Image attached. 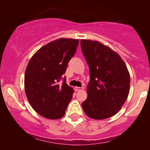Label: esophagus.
Instances as JSON below:
<instances>
[{"label":"esophagus","instance_id":"1","mask_svg":"<svg viewBox=\"0 0 150 150\" xmlns=\"http://www.w3.org/2000/svg\"><path fill=\"white\" fill-rule=\"evenodd\" d=\"M83 89L82 87H75V90L77 91V92H79V91H81Z\"/></svg>","mask_w":150,"mask_h":150}]
</instances>
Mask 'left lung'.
<instances>
[{"label": "left lung", "mask_w": 150, "mask_h": 150, "mask_svg": "<svg viewBox=\"0 0 150 150\" xmlns=\"http://www.w3.org/2000/svg\"><path fill=\"white\" fill-rule=\"evenodd\" d=\"M81 49L89 65L87 99L82 103L87 116L101 120L114 116L128 98L130 75L124 61L109 47L82 39Z\"/></svg>", "instance_id": "1"}]
</instances>
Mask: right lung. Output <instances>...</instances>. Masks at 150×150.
Masks as SVG:
<instances>
[{
  "instance_id": "1",
  "label": "right lung",
  "mask_w": 150,
  "mask_h": 150,
  "mask_svg": "<svg viewBox=\"0 0 150 150\" xmlns=\"http://www.w3.org/2000/svg\"><path fill=\"white\" fill-rule=\"evenodd\" d=\"M78 44L79 41L73 39L53 41L41 48L27 65L26 95L32 108L43 117L58 119L64 116L74 91L63 77ZM62 79L64 82L60 84Z\"/></svg>"
}]
</instances>
